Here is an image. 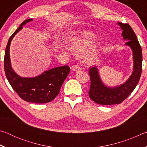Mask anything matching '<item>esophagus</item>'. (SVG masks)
Returning <instances> with one entry per match:
<instances>
[{
    "mask_svg": "<svg viewBox=\"0 0 147 147\" xmlns=\"http://www.w3.org/2000/svg\"><path fill=\"white\" fill-rule=\"evenodd\" d=\"M71 69H72V70L74 71H78L79 70H80V67L79 66L76 65H72L71 67Z\"/></svg>",
    "mask_w": 147,
    "mask_h": 147,
    "instance_id": "esophagus-1",
    "label": "esophagus"
}]
</instances>
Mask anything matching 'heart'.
I'll return each instance as SVG.
<instances>
[{
	"label": "heart",
	"instance_id": "heart-1",
	"mask_svg": "<svg viewBox=\"0 0 147 147\" xmlns=\"http://www.w3.org/2000/svg\"><path fill=\"white\" fill-rule=\"evenodd\" d=\"M95 39L96 36L93 32L89 31H82L69 38L67 43L71 51L77 54L82 53L90 47L93 44ZM98 44H94L90 48L84 52L82 57L84 61L87 63H90L96 61L98 58Z\"/></svg>",
	"mask_w": 147,
	"mask_h": 147
}]
</instances>
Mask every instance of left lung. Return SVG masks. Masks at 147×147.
<instances>
[{"mask_svg":"<svg viewBox=\"0 0 147 147\" xmlns=\"http://www.w3.org/2000/svg\"><path fill=\"white\" fill-rule=\"evenodd\" d=\"M123 30L122 36L127 41L126 45L131 48L133 53V72L125 82L115 87H108L102 81L96 67L89 68L91 86L89 96L94 102L102 105L121 104L134 91L140 79L142 71V51L136 34L128 24L117 23Z\"/></svg>","mask_w":147,"mask_h":147,"instance_id":"obj_1","label":"left lung"}]
</instances>
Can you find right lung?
Segmentation results:
<instances>
[{"label":"right lung","mask_w":147,"mask_h":147,"mask_svg":"<svg viewBox=\"0 0 147 147\" xmlns=\"http://www.w3.org/2000/svg\"><path fill=\"white\" fill-rule=\"evenodd\" d=\"M32 21L33 19H28L23 21L9 38L4 54V71L12 88L22 99L28 102L43 104L52 101L59 94L70 68L67 65L58 67L32 78H23L13 70L9 58L11 41L23 26Z\"/></svg>","instance_id":"right-lung-1"}]
</instances>
